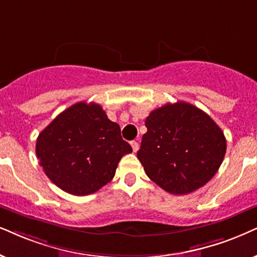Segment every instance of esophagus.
Returning <instances> with one entry per match:
<instances>
[{
  "label": "esophagus",
  "instance_id": "34e87169",
  "mask_svg": "<svg viewBox=\"0 0 257 257\" xmlns=\"http://www.w3.org/2000/svg\"><path fill=\"white\" fill-rule=\"evenodd\" d=\"M132 147H133V152L134 153H136L139 151V148H140V146H139V142H136V141H132Z\"/></svg>",
  "mask_w": 257,
  "mask_h": 257
}]
</instances>
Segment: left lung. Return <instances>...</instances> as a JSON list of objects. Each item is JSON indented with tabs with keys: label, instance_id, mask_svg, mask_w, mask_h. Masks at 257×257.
Returning <instances> with one entry per match:
<instances>
[{
	"label": "left lung",
	"instance_id": "1",
	"mask_svg": "<svg viewBox=\"0 0 257 257\" xmlns=\"http://www.w3.org/2000/svg\"><path fill=\"white\" fill-rule=\"evenodd\" d=\"M138 159L151 180L172 194L204 186L222 165L226 140L203 110L190 103H167L146 118Z\"/></svg>",
	"mask_w": 257,
	"mask_h": 257
}]
</instances>
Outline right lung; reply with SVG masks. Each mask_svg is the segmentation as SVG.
<instances>
[{
	"instance_id": "add662e5",
	"label": "right lung",
	"mask_w": 257,
	"mask_h": 257,
	"mask_svg": "<svg viewBox=\"0 0 257 257\" xmlns=\"http://www.w3.org/2000/svg\"><path fill=\"white\" fill-rule=\"evenodd\" d=\"M35 152L52 183L70 194L87 196L112 180L119 160L133 149L102 106L79 102L39 134Z\"/></svg>"
}]
</instances>
